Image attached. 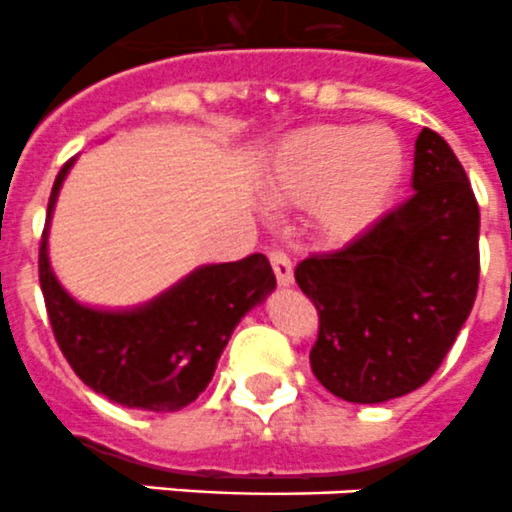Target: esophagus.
<instances>
[{"label": "esophagus", "instance_id": "1", "mask_svg": "<svg viewBox=\"0 0 512 512\" xmlns=\"http://www.w3.org/2000/svg\"><path fill=\"white\" fill-rule=\"evenodd\" d=\"M270 265H273V273H276V281L281 286H291L294 283V265H291L289 255L286 252H270Z\"/></svg>", "mask_w": 512, "mask_h": 512}]
</instances>
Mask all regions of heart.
<instances>
[{
  "label": "heart",
  "instance_id": "obj_1",
  "mask_svg": "<svg viewBox=\"0 0 512 512\" xmlns=\"http://www.w3.org/2000/svg\"><path fill=\"white\" fill-rule=\"evenodd\" d=\"M406 171V150L388 127L315 124L278 145L268 192L281 205L312 203L328 242L362 236L390 208Z\"/></svg>",
  "mask_w": 512,
  "mask_h": 512
}]
</instances>
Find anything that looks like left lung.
I'll return each instance as SVG.
<instances>
[{
  "label": "left lung",
  "instance_id": "left-lung-1",
  "mask_svg": "<svg viewBox=\"0 0 512 512\" xmlns=\"http://www.w3.org/2000/svg\"><path fill=\"white\" fill-rule=\"evenodd\" d=\"M414 195L338 252L296 265L320 312L309 364L349 403H385L435 375L479 289V205L450 145L424 127Z\"/></svg>",
  "mask_w": 512,
  "mask_h": 512
}]
</instances>
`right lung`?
Segmentation results:
<instances>
[{
	"mask_svg": "<svg viewBox=\"0 0 512 512\" xmlns=\"http://www.w3.org/2000/svg\"><path fill=\"white\" fill-rule=\"evenodd\" d=\"M49 197L38 276L54 338L75 375L111 403L143 411H179L208 388L226 343L249 309L263 304L276 276L265 255L200 265L150 302L106 309L77 302L49 260V226L64 179Z\"/></svg>",
	"mask_w": 512,
	"mask_h": 512,
	"instance_id": "right-lung-1",
	"label": "right lung"
}]
</instances>
